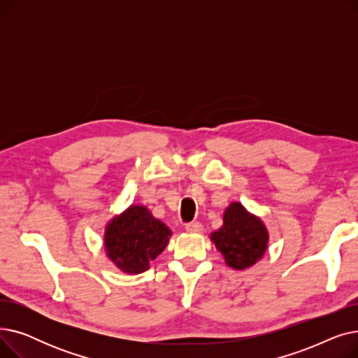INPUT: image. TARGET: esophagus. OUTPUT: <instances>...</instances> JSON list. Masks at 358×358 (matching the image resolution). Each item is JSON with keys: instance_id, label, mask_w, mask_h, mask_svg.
<instances>
[{"instance_id": "34e87169", "label": "esophagus", "mask_w": 358, "mask_h": 358, "mask_svg": "<svg viewBox=\"0 0 358 358\" xmlns=\"http://www.w3.org/2000/svg\"><path fill=\"white\" fill-rule=\"evenodd\" d=\"M185 231L190 232V234H199V232L203 231V227H201L200 222H190V223L185 224Z\"/></svg>"}]
</instances>
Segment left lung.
<instances>
[{
	"label": "left lung",
	"mask_w": 358,
	"mask_h": 358,
	"mask_svg": "<svg viewBox=\"0 0 358 358\" xmlns=\"http://www.w3.org/2000/svg\"><path fill=\"white\" fill-rule=\"evenodd\" d=\"M210 239L229 267L243 270L264 255L268 232L264 223L241 203H231L223 213V227L213 232Z\"/></svg>",
	"instance_id": "1"
}]
</instances>
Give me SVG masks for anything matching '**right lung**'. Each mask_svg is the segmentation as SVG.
Segmentation results:
<instances>
[{
  "label": "right lung",
  "instance_id": "obj_1",
  "mask_svg": "<svg viewBox=\"0 0 358 358\" xmlns=\"http://www.w3.org/2000/svg\"><path fill=\"white\" fill-rule=\"evenodd\" d=\"M169 236L171 231L145 206H130L106 227L104 248L122 271L139 274L165 250Z\"/></svg>",
  "mask_w": 358,
  "mask_h": 358
}]
</instances>
